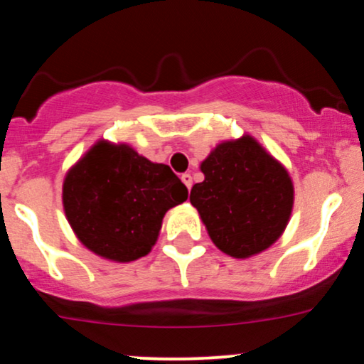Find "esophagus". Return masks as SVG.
Here are the masks:
<instances>
[{
    "mask_svg": "<svg viewBox=\"0 0 364 364\" xmlns=\"http://www.w3.org/2000/svg\"><path fill=\"white\" fill-rule=\"evenodd\" d=\"M181 181L185 183V186L188 188V190H191V185H193V181H191V174H183Z\"/></svg>",
    "mask_w": 364,
    "mask_h": 364,
    "instance_id": "1",
    "label": "esophagus"
}]
</instances>
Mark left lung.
<instances>
[{
  "instance_id": "8db88e82",
  "label": "left lung",
  "mask_w": 364,
  "mask_h": 364,
  "mask_svg": "<svg viewBox=\"0 0 364 364\" xmlns=\"http://www.w3.org/2000/svg\"><path fill=\"white\" fill-rule=\"evenodd\" d=\"M202 183L191 188L208 236L232 258H252L272 246L289 224L294 185L289 171L255 136L217 144L200 164Z\"/></svg>"
}]
</instances>
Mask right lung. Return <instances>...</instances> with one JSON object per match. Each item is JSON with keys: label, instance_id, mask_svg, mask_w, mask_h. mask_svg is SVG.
Returning <instances> with one entry per match:
<instances>
[{"label": "right lung", "instance_id": "add662e5", "mask_svg": "<svg viewBox=\"0 0 364 364\" xmlns=\"http://www.w3.org/2000/svg\"><path fill=\"white\" fill-rule=\"evenodd\" d=\"M63 210L78 241L104 260L128 263L157 243L169 208L188 190L169 166L124 141L97 140L63 179Z\"/></svg>", "mask_w": 364, "mask_h": 364}]
</instances>
